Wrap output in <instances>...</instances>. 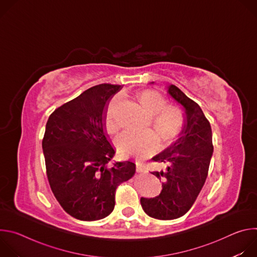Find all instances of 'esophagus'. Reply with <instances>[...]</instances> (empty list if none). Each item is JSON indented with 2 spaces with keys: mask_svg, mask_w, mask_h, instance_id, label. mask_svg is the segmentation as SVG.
I'll list each match as a JSON object with an SVG mask.
<instances>
[{
  "mask_svg": "<svg viewBox=\"0 0 257 257\" xmlns=\"http://www.w3.org/2000/svg\"><path fill=\"white\" fill-rule=\"evenodd\" d=\"M136 171H137L138 173H144V172H146V168H145L143 165L137 164V165H136Z\"/></svg>",
  "mask_w": 257,
  "mask_h": 257,
  "instance_id": "esophagus-1",
  "label": "esophagus"
}]
</instances>
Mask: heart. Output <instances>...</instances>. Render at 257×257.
Masks as SVG:
<instances>
[{
	"instance_id": "b5f03b06",
	"label": "heart",
	"mask_w": 257,
	"mask_h": 257,
	"mask_svg": "<svg viewBox=\"0 0 257 257\" xmlns=\"http://www.w3.org/2000/svg\"><path fill=\"white\" fill-rule=\"evenodd\" d=\"M139 100L150 116L152 126L166 143L174 141L182 132L185 125L183 109L176 104H167L166 99L153 90H146L139 94ZM120 96L114 97L109 102L104 114V128L108 133H116L120 125L116 114L120 104ZM153 130L143 132L126 131L116 139V146L121 155L134 156L145 159L154 155L160 146V138Z\"/></svg>"
}]
</instances>
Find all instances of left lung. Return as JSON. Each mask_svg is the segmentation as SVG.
<instances>
[{"label": "left lung", "mask_w": 257, "mask_h": 257, "mask_svg": "<svg viewBox=\"0 0 257 257\" xmlns=\"http://www.w3.org/2000/svg\"><path fill=\"white\" fill-rule=\"evenodd\" d=\"M168 92L184 107L186 119L178 140L153 158L168 165L165 171L152 173L164 180L162 192L140 198L143 210L158 219L178 218L191 208L204 185L213 152L211 127L200 106L173 84Z\"/></svg>", "instance_id": "left-lung-1"}]
</instances>
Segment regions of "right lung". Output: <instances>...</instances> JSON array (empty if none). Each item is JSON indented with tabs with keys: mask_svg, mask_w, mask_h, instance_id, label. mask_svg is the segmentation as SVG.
<instances>
[{
	"mask_svg": "<svg viewBox=\"0 0 257 257\" xmlns=\"http://www.w3.org/2000/svg\"><path fill=\"white\" fill-rule=\"evenodd\" d=\"M121 85L98 84L56 108L49 117L43 139L51 189L71 216L97 221L115 207L121 183L135 174L132 162L108 167L115 155L103 130L108 100Z\"/></svg>",
	"mask_w": 257,
	"mask_h": 257,
	"instance_id": "right-lung-1",
	"label": "right lung"
}]
</instances>
